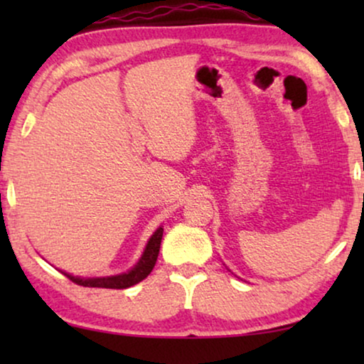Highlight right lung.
<instances>
[{
  "label": "right lung",
  "instance_id": "1",
  "mask_svg": "<svg viewBox=\"0 0 364 364\" xmlns=\"http://www.w3.org/2000/svg\"><path fill=\"white\" fill-rule=\"evenodd\" d=\"M162 233L164 228L159 227L156 233L149 240L146 250H144V255L136 267L132 268L131 272L122 273V275L116 277H102V278H79L73 277L69 273H64L69 280L77 283L81 287H89V288H114V290H122V288H129L136 283L142 282L149 273L152 272V268L156 267L159 250H161V242H162Z\"/></svg>",
  "mask_w": 364,
  "mask_h": 364
}]
</instances>
